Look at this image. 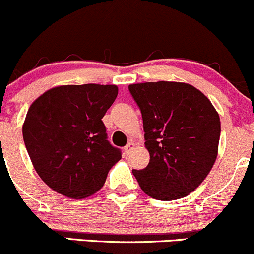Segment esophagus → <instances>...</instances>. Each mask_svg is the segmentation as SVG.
I'll use <instances>...</instances> for the list:
<instances>
[{"label":"esophagus","instance_id":"34e87169","mask_svg":"<svg viewBox=\"0 0 254 254\" xmlns=\"http://www.w3.org/2000/svg\"><path fill=\"white\" fill-rule=\"evenodd\" d=\"M135 147V143L134 142H129V143H127V146H125V147H124V151H125V153H127V155H129V153H130V151H131L132 150V148H134Z\"/></svg>","mask_w":254,"mask_h":254}]
</instances>
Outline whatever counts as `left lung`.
Segmentation results:
<instances>
[{
	"label": "left lung",
	"mask_w": 254,
	"mask_h": 254,
	"mask_svg": "<svg viewBox=\"0 0 254 254\" xmlns=\"http://www.w3.org/2000/svg\"><path fill=\"white\" fill-rule=\"evenodd\" d=\"M142 115L150 162L132 170L151 198L168 201L198 188L214 166L221 124L204 93L182 82L130 84Z\"/></svg>",
	"instance_id": "8db88e82"
}]
</instances>
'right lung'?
<instances>
[{
    "instance_id": "obj_1",
    "label": "right lung",
    "mask_w": 254,
    "mask_h": 254,
    "mask_svg": "<svg viewBox=\"0 0 254 254\" xmlns=\"http://www.w3.org/2000/svg\"><path fill=\"white\" fill-rule=\"evenodd\" d=\"M117 96L114 84H67L49 89L29 107L23 139L35 171L53 190L82 199L103 187L122 158L102 122Z\"/></svg>"
}]
</instances>
